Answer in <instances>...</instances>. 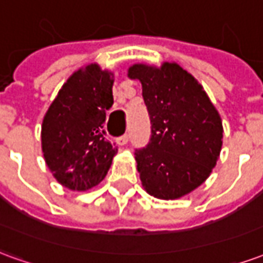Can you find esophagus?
Here are the masks:
<instances>
[{"label": "esophagus", "instance_id": "obj_1", "mask_svg": "<svg viewBox=\"0 0 263 263\" xmlns=\"http://www.w3.org/2000/svg\"><path fill=\"white\" fill-rule=\"evenodd\" d=\"M129 141V135L128 134H124L122 137H120L118 139H117V142H118V145H125L126 142Z\"/></svg>", "mask_w": 263, "mask_h": 263}]
</instances>
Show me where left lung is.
I'll use <instances>...</instances> for the list:
<instances>
[{"instance_id":"left-lung-1","label":"left lung","mask_w":263,"mask_h":263,"mask_svg":"<svg viewBox=\"0 0 263 263\" xmlns=\"http://www.w3.org/2000/svg\"><path fill=\"white\" fill-rule=\"evenodd\" d=\"M131 79L142 83L151 139L135 149L139 177L151 196L173 200L210 176L220 156L222 122L203 87L176 63L134 65Z\"/></svg>"}]
</instances>
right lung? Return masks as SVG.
Instances as JSON below:
<instances>
[{
	"label": "right lung",
	"instance_id": "1",
	"mask_svg": "<svg viewBox=\"0 0 263 263\" xmlns=\"http://www.w3.org/2000/svg\"><path fill=\"white\" fill-rule=\"evenodd\" d=\"M112 74L90 65L70 76L42 122V151L56 180L84 192L103 180L118 148L105 138Z\"/></svg>",
	"mask_w": 263,
	"mask_h": 263
}]
</instances>
